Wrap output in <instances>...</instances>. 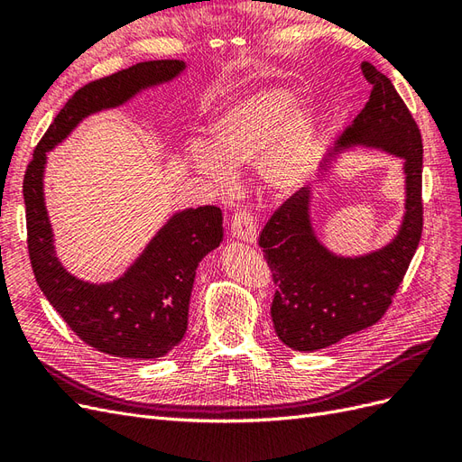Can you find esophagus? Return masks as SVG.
<instances>
[{
	"instance_id": "esophagus-1",
	"label": "esophagus",
	"mask_w": 462,
	"mask_h": 462,
	"mask_svg": "<svg viewBox=\"0 0 462 462\" xmlns=\"http://www.w3.org/2000/svg\"><path fill=\"white\" fill-rule=\"evenodd\" d=\"M231 231L235 239H241L246 243H256V219L254 216L246 212V209H239L235 212L231 221Z\"/></svg>"
}]
</instances>
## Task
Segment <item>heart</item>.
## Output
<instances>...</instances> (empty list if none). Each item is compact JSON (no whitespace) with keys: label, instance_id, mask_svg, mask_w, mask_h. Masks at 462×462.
<instances>
[{"label":"heart","instance_id":"obj_1","mask_svg":"<svg viewBox=\"0 0 462 462\" xmlns=\"http://www.w3.org/2000/svg\"><path fill=\"white\" fill-rule=\"evenodd\" d=\"M208 144H194L187 162L214 187L229 189L235 170L256 163L265 189L291 194L312 170L316 131L289 90L263 88L223 109L209 123Z\"/></svg>","mask_w":462,"mask_h":462}]
</instances>
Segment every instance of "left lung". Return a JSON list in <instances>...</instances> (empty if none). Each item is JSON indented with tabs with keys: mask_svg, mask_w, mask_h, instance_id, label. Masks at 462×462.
Returning a JSON list of instances; mask_svg holds the SVG:
<instances>
[{
	"mask_svg": "<svg viewBox=\"0 0 462 462\" xmlns=\"http://www.w3.org/2000/svg\"><path fill=\"white\" fill-rule=\"evenodd\" d=\"M370 100L339 136L333 152L353 146L383 150L402 160L404 216L395 239L375 253L345 258L318 241L310 190L302 187L265 223L263 248L275 283L272 319L292 351L312 353L380 319L395 297L422 236V136L391 80L365 61ZM331 152V153H333Z\"/></svg>",
	"mask_w": 462,
	"mask_h": 462,
	"instance_id": "1",
	"label": "left lung"
}]
</instances>
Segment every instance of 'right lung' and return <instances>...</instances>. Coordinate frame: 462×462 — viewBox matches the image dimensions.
Wrapping results in <instances>:
<instances>
[{"mask_svg": "<svg viewBox=\"0 0 462 462\" xmlns=\"http://www.w3.org/2000/svg\"><path fill=\"white\" fill-rule=\"evenodd\" d=\"M185 67L179 60L144 61L88 82L53 119L24 173L26 243L36 283L75 335L111 356L160 358L183 339L197 268L223 239L221 209L200 206L173 214L121 277L100 285L82 282L55 256L44 202L46 152L65 141L85 117L173 80Z\"/></svg>", "mask_w": 462, "mask_h": 462, "instance_id": "obj_1", "label": "right lung"}]
</instances>
